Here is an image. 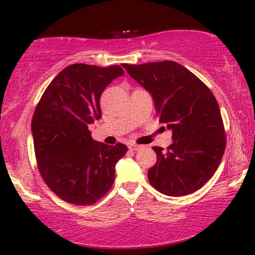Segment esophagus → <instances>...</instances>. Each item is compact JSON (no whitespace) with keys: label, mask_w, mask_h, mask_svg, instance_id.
Here are the masks:
<instances>
[{"label":"esophagus","mask_w":255,"mask_h":255,"mask_svg":"<svg viewBox=\"0 0 255 255\" xmlns=\"http://www.w3.org/2000/svg\"><path fill=\"white\" fill-rule=\"evenodd\" d=\"M129 148H130L131 150H135V152H136V150L138 152V150H140V149H143V148H144V145L130 144V145H129Z\"/></svg>","instance_id":"34e87169"}]
</instances>
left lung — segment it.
<instances>
[{
  "label": "left lung",
  "mask_w": 255,
  "mask_h": 255,
  "mask_svg": "<svg viewBox=\"0 0 255 255\" xmlns=\"http://www.w3.org/2000/svg\"><path fill=\"white\" fill-rule=\"evenodd\" d=\"M127 73L152 96L159 123L172 130L166 150L154 146L150 184L163 195L182 197L199 190L217 170L226 135L218 103L204 82L172 60L129 65Z\"/></svg>",
  "instance_id": "8db88e82"
}]
</instances>
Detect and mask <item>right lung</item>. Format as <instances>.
<instances>
[{"instance_id": "right-lung-1", "label": "right lung", "mask_w": 255, "mask_h": 255, "mask_svg": "<svg viewBox=\"0 0 255 255\" xmlns=\"http://www.w3.org/2000/svg\"><path fill=\"white\" fill-rule=\"evenodd\" d=\"M124 70L73 64L47 86L34 110L31 131L42 179L73 205L97 202L115 181L116 164L127 146L93 140L89 125L101 118L100 98Z\"/></svg>"}]
</instances>
